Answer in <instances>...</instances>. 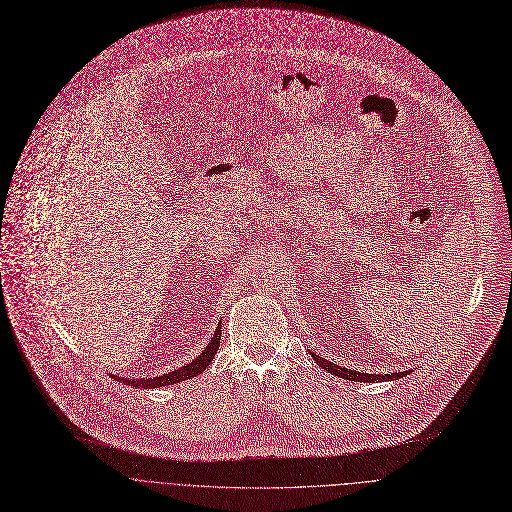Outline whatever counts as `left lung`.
I'll list each match as a JSON object with an SVG mask.
<instances>
[{"label": "left lung", "mask_w": 512, "mask_h": 512, "mask_svg": "<svg viewBox=\"0 0 512 512\" xmlns=\"http://www.w3.org/2000/svg\"><path fill=\"white\" fill-rule=\"evenodd\" d=\"M313 359L317 361V365H321L323 369H327L329 373L333 375H339L343 379H351V381H387V379H393V377H405L410 371H399V373H391V375H371V373H359V371H353V369H345V367H339L331 361H325L323 357H319L317 353H313Z\"/></svg>", "instance_id": "1"}]
</instances>
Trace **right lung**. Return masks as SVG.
Returning a JSON list of instances; mask_svg holds the SVG:
<instances>
[{
  "instance_id": "right-lung-1",
  "label": "right lung",
  "mask_w": 512,
  "mask_h": 512,
  "mask_svg": "<svg viewBox=\"0 0 512 512\" xmlns=\"http://www.w3.org/2000/svg\"><path fill=\"white\" fill-rule=\"evenodd\" d=\"M220 341H222V327L218 325L216 329V335L212 337V341L208 343V347L203 349V353L193 359L191 363L171 371V373H163L159 377H149V379H121L123 383L131 385V387H143V389H149V387H165V385H173V383H179V381H185L189 377H195L199 375L201 371H206V367L212 363V359L216 357L218 353V347H220Z\"/></svg>"
}]
</instances>
